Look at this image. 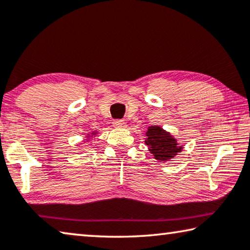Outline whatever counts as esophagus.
Returning a JSON list of instances; mask_svg holds the SVG:
<instances>
[{"instance_id":"obj_1","label":"esophagus","mask_w":250,"mask_h":250,"mask_svg":"<svg viewBox=\"0 0 250 250\" xmlns=\"http://www.w3.org/2000/svg\"><path fill=\"white\" fill-rule=\"evenodd\" d=\"M113 125L117 126V128H125V120H122V119H116V120H113Z\"/></svg>"}]
</instances>
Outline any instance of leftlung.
Returning a JSON list of instances; mask_svg holds the SVG:
<instances>
[{"mask_svg": "<svg viewBox=\"0 0 250 250\" xmlns=\"http://www.w3.org/2000/svg\"><path fill=\"white\" fill-rule=\"evenodd\" d=\"M146 145L149 146L150 152L159 161H166L180 152L181 146L177 145L176 139L166 132L160 126H149L146 133Z\"/></svg>", "mask_w": 250, "mask_h": 250, "instance_id": "8db88e82", "label": "left lung"}]
</instances>
